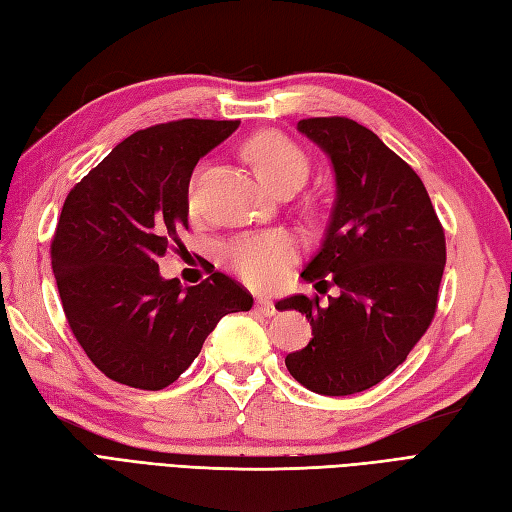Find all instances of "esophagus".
Masks as SVG:
<instances>
[{
  "instance_id": "obj_1",
  "label": "esophagus",
  "mask_w": 512,
  "mask_h": 512,
  "mask_svg": "<svg viewBox=\"0 0 512 512\" xmlns=\"http://www.w3.org/2000/svg\"><path fill=\"white\" fill-rule=\"evenodd\" d=\"M256 308H258V313H263V315H267V317L278 313L276 302H273L271 297H258V299H256Z\"/></svg>"
}]
</instances>
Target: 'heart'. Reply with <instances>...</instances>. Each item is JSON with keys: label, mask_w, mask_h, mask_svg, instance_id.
Listing matches in <instances>:
<instances>
[{"label": "heart", "mask_w": 512, "mask_h": 512, "mask_svg": "<svg viewBox=\"0 0 512 512\" xmlns=\"http://www.w3.org/2000/svg\"><path fill=\"white\" fill-rule=\"evenodd\" d=\"M245 156L252 162L258 178L273 193L282 189H297L308 176L310 162L302 147L293 143L282 132H260L245 145ZM202 167L193 171L189 180V202L195 204ZM297 239L284 230H265L236 236L226 245V263L245 284L254 289H271L278 286L286 271L297 258Z\"/></svg>", "instance_id": "b5f03b06"}]
</instances>
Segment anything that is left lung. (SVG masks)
I'll return each instance as SVG.
<instances>
[{"mask_svg":"<svg viewBox=\"0 0 512 512\" xmlns=\"http://www.w3.org/2000/svg\"><path fill=\"white\" fill-rule=\"evenodd\" d=\"M297 130L332 160L336 202L326 239L302 271L323 293L293 295L313 341L286 356V369L321 395L371 389L400 367L436 313L445 269V232L413 167L369 128L347 117H313Z\"/></svg>","mask_w":512,"mask_h":512,"instance_id":"obj_1","label":"left lung"}]
</instances>
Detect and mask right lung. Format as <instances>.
Returning a JSON list of instances; mask_svg holds the SVG:
<instances>
[{
  "label": "right lung",
  "instance_id": "obj_1",
  "mask_svg": "<svg viewBox=\"0 0 512 512\" xmlns=\"http://www.w3.org/2000/svg\"><path fill=\"white\" fill-rule=\"evenodd\" d=\"M241 121L178 119L130 134L69 191L52 267L69 328L119 384L160 391L202 352L221 317L252 295L215 271L195 286L162 280L158 260L182 249L197 160Z\"/></svg>",
  "mask_w": 512,
  "mask_h": 512
}]
</instances>
